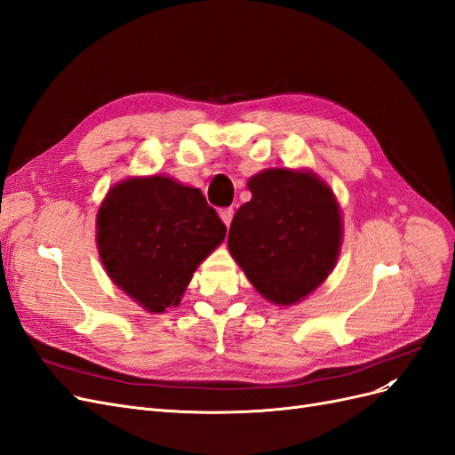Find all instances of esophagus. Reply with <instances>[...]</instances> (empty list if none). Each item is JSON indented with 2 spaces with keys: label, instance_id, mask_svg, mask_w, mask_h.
<instances>
[{
  "label": "esophagus",
  "instance_id": "esophagus-1",
  "mask_svg": "<svg viewBox=\"0 0 455 455\" xmlns=\"http://www.w3.org/2000/svg\"><path fill=\"white\" fill-rule=\"evenodd\" d=\"M233 206H226V209H220V218H222V222L226 224V226H229L231 224V220H233Z\"/></svg>",
  "mask_w": 455,
  "mask_h": 455
}]
</instances>
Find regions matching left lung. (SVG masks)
<instances>
[{"label": "left lung", "mask_w": 455, "mask_h": 455, "mask_svg": "<svg viewBox=\"0 0 455 455\" xmlns=\"http://www.w3.org/2000/svg\"><path fill=\"white\" fill-rule=\"evenodd\" d=\"M246 186L252 199L233 216L229 252L261 296L294 306L336 266L343 233L339 204L311 171L267 169Z\"/></svg>", "instance_id": "obj_1"}]
</instances>
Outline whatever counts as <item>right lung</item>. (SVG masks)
<instances>
[{"instance_id":"right-lung-1","label":"right lung","mask_w":455,"mask_h":455,"mask_svg":"<svg viewBox=\"0 0 455 455\" xmlns=\"http://www.w3.org/2000/svg\"><path fill=\"white\" fill-rule=\"evenodd\" d=\"M226 237L201 189L169 176L127 178L96 214V246L123 292L149 313L178 306L194 271Z\"/></svg>"}]
</instances>
